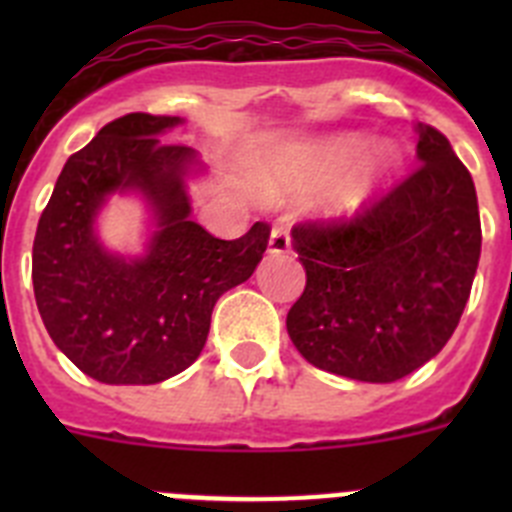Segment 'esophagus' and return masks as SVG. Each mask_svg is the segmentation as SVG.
Wrapping results in <instances>:
<instances>
[{"label":"esophagus","instance_id":"1","mask_svg":"<svg viewBox=\"0 0 512 512\" xmlns=\"http://www.w3.org/2000/svg\"><path fill=\"white\" fill-rule=\"evenodd\" d=\"M292 246V235H289L287 223H277L271 228L269 235V253H287Z\"/></svg>","mask_w":512,"mask_h":512}]
</instances>
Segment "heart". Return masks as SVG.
Returning <instances> with one entry per match:
<instances>
[{
	"label": "heart",
	"mask_w": 512,
	"mask_h": 512,
	"mask_svg": "<svg viewBox=\"0 0 512 512\" xmlns=\"http://www.w3.org/2000/svg\"><path fill=\"white\" fill-rule=\"evenodd\" d=\"M361 148V140L354 135H341V138H333L328 143L315 151L312 161H315V169L318 174H330V171L341 169L343 164H348L351 158L356 156V151ZM397 164V153L390 146L374 148V153L364 161L359 171H356L351 179L341 187V192L336 194V207L338 210H356L361 202L369 197V192L374 189V184L379 179L390 174Z\"/></svg>",
	"instance_id": "b5f03b06"
}]
</instances>
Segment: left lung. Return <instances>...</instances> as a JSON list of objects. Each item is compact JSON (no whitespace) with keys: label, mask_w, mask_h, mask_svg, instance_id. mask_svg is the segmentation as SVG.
I'll list each match as a JSON object with an SVG mask.
<instances>
[{"label":"left lung","mask_w":512,"mask_h":512,"mask_svg":"<svg viewBox=\"0 0 512 512\" xmlns=\"http://www.w3.org/2000/svg\"><path fill=\"white\" fill-rule=\"evenodd\" d=\"M418 158L408 179L351 217L292 228L307 284L287 312V333L318 369L397 382L459 325L482 248L477 192L431 125H418Z\"/></svg>","instance_id":"left-lung-1"}]
</instances>
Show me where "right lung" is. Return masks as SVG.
I'll return each instance as SVG.
<instances>
[{"label": "right lung", "mask_w": 512, "mask_h": 512, "mask_svg": "<svg viewBox=\"0 0 512 512\" xmlns=\"http://www.w3.org/2000/svg\"><path fill=\"white\" fill-rule=\"evenodd\" d=\"M179 117L130 112L66 161L33 243V289L48 336L104 384H156L205 348L212 307L253 274L271 228L223 241L189 220L184 176L197 156L161 143ZM115 191L144 194L159 230L143 260L104 252L93 217Z\"/></svg>", "instance_id": "obj_1"}]
</instances>
